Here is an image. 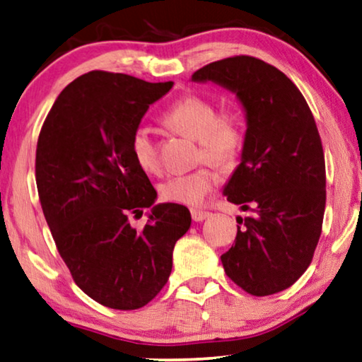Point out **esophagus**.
<instances>
[{
    "mask_svg": "<svg viewBox=\"0 0 362 362\" xmlns=\"http://www.w3.org/2000/svg\"><path fill=\"white\" fill-rule=\"evenodd\" d=\"M211 216V213L209 211H203V209H192V218L193 221H197V223H199V221H204L206 218H209Z\"/></svg>",
    "mask_w": 362,
    "mask_h": 362,
    "instance_id": "34e87169",
    "label": "esophagus"
}]
</instances>
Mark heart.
Masks as SVG:
<instances>
[{
    "mask_svg": "<svg viewBox=\"0 0 362 362\" xmlns=\"http://www.w3.org/2000/svg\"><path fill=\"white\" fill-rule=\"evenodd\" d=\"M164 125L180 136L198 141V160H206L221 169L237 164L245 143L242 120L235 113L219 115L218 107L206 97L187 94L177 99L163 115ZM129 151L134 163L148 174H156L160 167L158 143L149 129L139 127L129 138ZM216 179L206 167L170 175L159 185V197L164 202L198 206L213 192Z\"/></svg>",
    "mask_w": 362,
    "mask_h": 362,
    "instance_id": "1",
    "label": "heart"
}]
</instances>
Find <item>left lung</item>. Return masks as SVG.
Returning a JSON list of instances; mask_svg holds the SVG:
<instances>
[{
  "label": "left lung",
  "mask_w": 362,
  "mask_h": 362,
  "mask_svg": "<svg viewBox=\"0 0 362 362\" xmlns=\"http://www.w3.org/2000/svg\"><path fill=\"white\" fill-rule=\"evenodd\" d=\"M193 81L235 93L247 117L242 160L224 187L237 218L224 272L252 296L288 289L309 268L325 213V156L314 115L296 84L255 57H230L193 73Z\"/></svg>",
  "instance_id": "obj_1"
}]
</instances>
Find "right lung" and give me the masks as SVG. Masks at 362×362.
Here are the masks:
<instances>
[{"label": "right lung", "mask_w": 362, "mask_h": 362, "mask_svg": "<svg viewBox=\"0 0 362 362\" xmlns=\"http://www.w3.org/2000/svg\"><path fill=\"white\" fill-rule=\"evenodd\" d=\"M172 86L86 73L58 95L37 141V190L57 249L74 283L110 309H139L160 293L175 242L192 224L177 203L156 204L141 230L127 221L158 197L129 138Z\"/></svg>", "instance_id": "add662e5"}]
</instances>
